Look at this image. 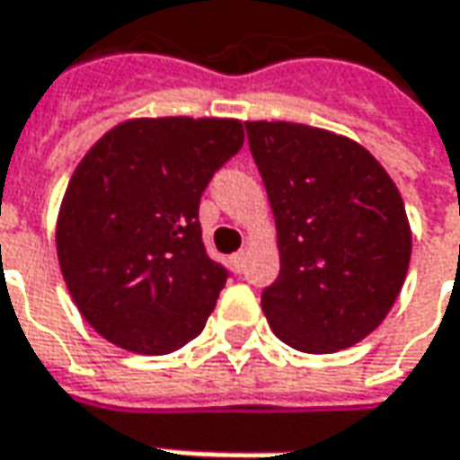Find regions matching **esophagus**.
<instances>
[{
  "mask_svg": "<svg viewBox=\"0 0 460 460\" xmlns=\"http://www.w3.org/2000/svg\"><path fill=\"white\" fill-rule=\"evenodd\" d=\"M245 258H248V252L237 251L230 255V263H233V268H235V270H243V268H245Z\"/></svg>",
  "mask_w": 460,
  "mask_h": 460,
  "instance_id": "obj_1",
  "label": "esophagus"
}]
</instances>
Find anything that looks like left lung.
<instances>
[{
    "label": "left lung",
    "mask_w": 460,
    "mask_h": 460,
    "mask_svg": "<svg viewBox=\"0 0 460 460\" xmlns=\"http://www.w3.org/2000/svg\"><path fill=\"white\" fill-rule=\"evenodd\" d=\"M248 144L279 230L280 273L261 304L298 352L372 334L405 283L412 251L395 181L357 141L288 121H248Z\"/></svg>",
    "instance_id": "8db88e82"
}]
</instances>
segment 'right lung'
<instances>
[{
  "label": "right lung",
  "mask_w": 460,
  "mask_h": 460,
  "mask_svg": "<svg viewBox=\"0 0 460 460\" xmlns=\"http://www.w3.org/2000/svg\"><path fill=\"white\" fill-rule=\"evenodd\" d=\"M243 138L235 119H134L73 172L58 261L83 319L111 344L169 354L205 329L230 273L205 251L199 197Z\"/></svg>",
  "instance_id": "add662e5"
}]
</instances>
